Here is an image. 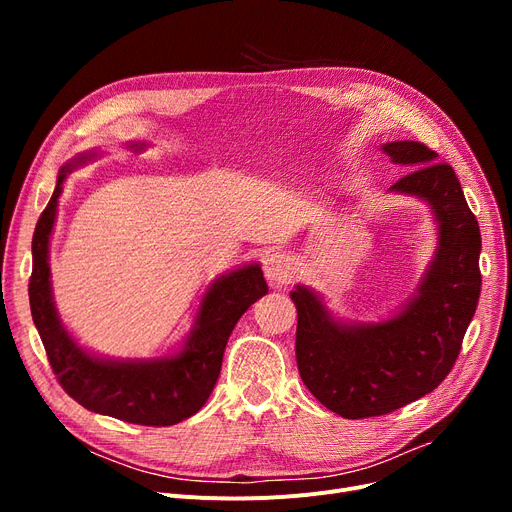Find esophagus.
<instances>
[{
    "instance_id": "34e87169",
    "label": "esophagus",
    "mask_w": 512,
    "mask_h": 512,
    "mask_svg": "<svg viewBox=\"0 0 512 512\" xmlns=\"http://www.w3.org/2000/svg\"><path fill=\"white\" fill-rule=\"evenodd\" d=\"M265 278L274 284H284L292 278V263L284 253H270L263 261Z\"/></svg>"
}]
</instances>
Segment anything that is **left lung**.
<instances>
[{
    "label": "left lung",
    "mask_w": 512,
    "mask_h": 512,
    "mask_svg": "<svg viewBox=\"0 0 512 512\" xmlns=\"http://www.w3.org/2000/svg\"><path fill=\"white\" fill-rule=\"evenodd\" d=\"M411 172L390 186L432 207L438 249L398 315L378 324H342L315 292L297 286V365L303 384L344 419L392 413L436 390L461 353L481 292V234L454 170L417 141L384 145Z\"/></svg>",
    "instance_id": "1"
}]
</instances>
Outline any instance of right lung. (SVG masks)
<instances>
[{
  "label": "right lung",
  "mask_w": 512,
  "mask_h": 512,
  "mask_svg": "<svg viewBox=\"0 0 512 512\" xmlns=\"http://www.w3.org/2000/svg\"><path fill=\"white\" fill-rule=\"evenodd\" d=\"M143 149L145 145H132ZM97 153L62 166L56 191L33 234L29 301L35 328L60 386L85 409L137 425H174L195 415L220 378L228 338L240 315L267 294L259 263L215 280L201 301L195 328L178 355L151 361H107L78 346L53 305L49 282V238L56 222L64 178Z\"/></svg>",
  "instance_id": "obj_1"
}]
</instances>
